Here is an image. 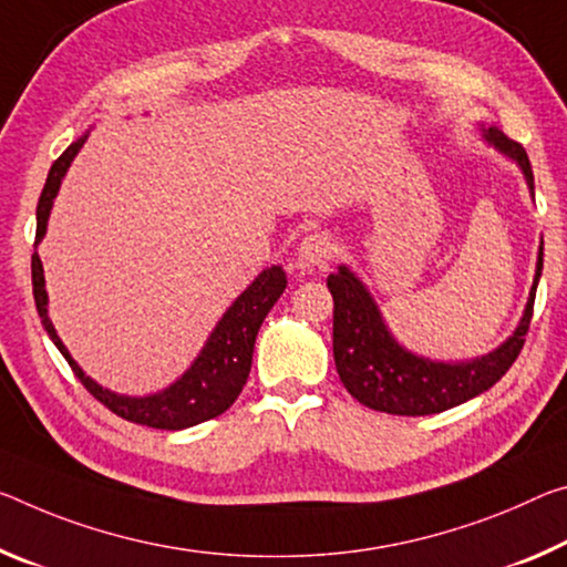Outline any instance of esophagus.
Instances as JSON below:
<instances>
[{
	"instance_id": "obj_1",
	"label": "esophagus",
	"mask_w": 567,
	"mask_h": 567,
	"mask_svg": "<svg viewBox=\"0 0 567 567\" xmlns=\"http://www.w3.org/2000/svg\"><path fill=\"white\" fill-rule=\"evenodd\" d=\"M298 255L302 262L320 267L336 257V241H332V237H328L326 231H316V235H308L300 241Z\"/></svg>"
}]
</instances>
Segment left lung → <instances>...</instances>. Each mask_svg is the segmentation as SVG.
<instances>
[{
    "mask_svg": "<svg viewBox=\"0 0 567 567\" xmlns=\"http://www.w3.org/2000/svg\"><path fill=\"white\" fill-rule=\"evenodd\" d=\"M484 136L523 166L529 188H535L525 148L497 128H489ZM540 272L543 247L525 316L507 343L472 363H434L429 358L409 353L391 338L363 282L348 267H340L336 275L328 277V290L336 302L332 305V355H336L340 381L350 396L361 401L363 406L396 413V416L442 413L480 396L509 371L525 346Z\"/></svg>",
    "mask_w": 567,
    "mask_h": 567,
    "instance_id": "8db88e82",
    "label": "left lung"
}]
</instances>
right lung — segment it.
Segmentation results:
<instances>
[{
	"instance_id": "add662e5",
	"label": "right lung",
	"mask_w": 567,
	"mask_h": 567,
	"mask_svg": "<svg viewBox=\"0 0 567 567\" xmlns=\"http://www.w3.org/2000/svg\"><path fill=\"white\" fill-rule=\"evenodd\" d=\"M85 138H78L70 143L55 164H52L48 182L40 194L38 204V235H34V245L44 237V229H48V217L52 209V199H55L62 176L70 166V161L83 146ZM287 277L282 267H269L262 275L251 282L245 292L239 295L235 305L224 312L219 326L214 328L209 343L204 346L202 355L196 358L194 365L178 379L171 389L156 393V396L146 399H128L118 396V393H111L107 389H101L95 381H90L87 375L80 371V365L70 358L68 348L62 346L58 338L55 328L48 318V292H44V275H42V262L38 251L32 255V292H34V305H38L40 320L52 343L65 355V361L73 368V373L80 379V383L93 393L103 406L111 409L115 416L125 421H133V424L151 426V429H166V431H178L194 424H202V421H209L219 413L227 411L231 403L245 389L249 368H251V353H255V340L257 330L267 318V312L272 310L277 298L285 292Z\"/></svg>"
}]
</instances>
